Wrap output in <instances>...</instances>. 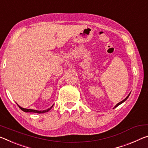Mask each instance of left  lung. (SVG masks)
Listing matches in <instances>:
<instances>
[{"label": "left lung", "mask_w": 148, "mask_h": 148, "mask_svg": "<svg viewBox=\"0 0 148 148\" xmlns=\"http://www.w3.org/2000/svg\"><path fill=\"white\" fill-rule=\"evenodd\" d=\"M130 93H129V95H128V96H127V97H126V98H125V99H124V100H123V101H121V102H120V103H118V104H117V105H116V106H115V107H114V108H115V107H117V106H119V105H121V103H123V102H124V101H126V99H128V96H129V95H130Z\"/></svg>", "instance_id": "1"}]
</instances>
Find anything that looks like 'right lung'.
Returning <instances> with one entry per match:
<instances>
[{
	"label": "right lung",
	"mask_w": 148,
	"mask_h": 148,
	"mask_svg": "<svg viewBox=\"0 0 148 148\" xmlns=\"http://www.w3.org/2000/svg\"><path fill=\"white\" fill-rule=\"evenodd\" d=\"M53 106H52V107H51L50 108H49L48 109H47V110H44V111H37V110H34V109H24V108L21 107L20 106H19V105H18V107H19L20 109L21 110H22L23 111H24V112H36V113H44V112H48V111H49V110H51V108L53 107Z\"/></svg>",
	"instance_id": "add662e5"
}]
</instances>
